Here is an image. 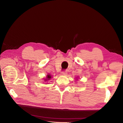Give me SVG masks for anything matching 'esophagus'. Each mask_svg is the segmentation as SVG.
<instances>
[{
	"label": "esophagus",
	"instance_id": "34e87169",
	"mask_svg": "<svg viewBox=\"0 0 123 123\" xmlns=\"http://www.w3.org/2000/svg\"><path fill=\"white\" fill-rule=\"evenodd\" d=\"M67 74V72L66 71V70H63L62 72V75H65Z\"/></svg>",
	"mask_w": 123,
	"mask_h": 123
}]
</instances>
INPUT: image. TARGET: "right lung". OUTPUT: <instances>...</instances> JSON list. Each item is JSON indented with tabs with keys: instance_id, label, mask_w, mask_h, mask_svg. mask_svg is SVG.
Here are the masks:
<instances>
[{
	"instance_id": "right-lung-1",
	"label": "right lung",
	"mask_w": 123,
	"mask_h": 123,
	"mask_svg": "<svg viewBox=\"0 0 123 123\" xmlns=\"http://www.w3.org/2000/svg\"><path fill=\"white\" fill-rule=\"evenodd\" d=\"M51 75H47V76L46 79H45V81H48V80H49L51 79Z\"/></svg>"
}]
</instances>
